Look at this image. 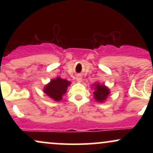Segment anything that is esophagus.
<instances>
[{"label":"esophagus","instance_id":"34e87169","mask_svg":"<svg viewBox=\"0 0 153 153\" xmlns=\"http://www.w3.org/2000/svg\"><path fill=\"white\" fill-rule=\"evenodd\" d=\"M76 80H77V81L80 82L82 80V77L80 76V75H78V76L76 77Z\"/></svg>","mask_w":153,"mask_h":153}]
</instances>
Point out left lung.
I'll return each mask as SVG.
<instances>
[{"instance_id":"left-lung-1","label":"left lung","mask_w":153,"mask_h":153,"mask_svg":"<svg viewBox=\"0 0 153 153\" xmlns=\"http://www.w3.org/2000/svg\"><path fill=\"white\" fill-rule=\"evenodd\" d=\"M95 91L94 92V99L97 101L101 102L106 99L109 94V90L104 85H100L99 83L95 84Z\"/></svg>"}]
</instances>
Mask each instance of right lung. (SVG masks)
<instances>
[{"label": "right lung", "instance_id": "add662e5", "mask_svg": "<svg viewBox=\"0 0 153 153\" xmlns=\"http://www.w3.org/2000/svg\"><path fill=\"white\" fill-rule=\"evenodd\" d=\"M71 84L70 81L60 78L51 80L44 89V92L54 101H60L62 96L66 93L67 88Z\"/></svg>", "mask_w": 153, "mask_h": 153}]
</instances>
